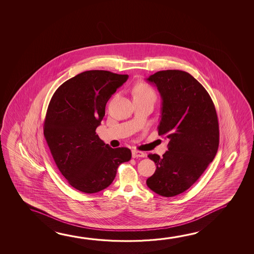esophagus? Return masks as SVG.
Masks as SVG:
<instances>
[{
    "label": "esophagus",
    "mask_w": 254,
    "mask_h": 254,
    "mask_svg": "<svg viewBox=\"0 0 254 254\" xmlns=\"http://www.w3.org/2000/svg\"><path fill=\"white\" fill-rule=\"evenodd\" d=\"M145 156V153H143V152H141V151H139V150H133V151H132V157H133V158H144Z\"/></svg>",
    "instance_id": "obj_1"
}]
</instances>
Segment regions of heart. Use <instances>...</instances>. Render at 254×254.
Listing matches in <instances>:
<instances>
[{
	"mask_svg": "<svg viewBox=\"0 0 254 254\" xmlns=\"http://www.w3.org/2000/svg\"><path fill=\"white\" fill-rule=\"evenodd\" d=\"M133 96H151L155 97L153 89L147 84L141 83L133 89Z\"/></svg>",
	"mask_w": 254,
	"mask_h": 254,
	"instance_id": "heart-1",
	"label": "heart"
}]
</instances>
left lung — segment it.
<instances>
[{
  "instance_id": "left-lung-1",
  "label": "left lung",
  "mask_w": 254,
  "mask_h": 254,
  "mask_svg": "<svg viewBox=\"0 0 254 254\" xmlns=\"http://www.w3.org/2000/svg\"><path fill=\"white\" fill-rule=\"evenodd\" d=\"M147 80L162 98L158 134L169 142L161 158L148 155L157 169L146 183L170 197L191 187L213 160L220 141L218 117L208 92L186 71H158Z\"/></svg>"
}]
</instances>
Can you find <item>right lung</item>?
Masks as SVG:
<instances>
[{"instance_id":"add662e5","label":"right lung","mask_w":254,"mask_h":254,"mask_svg":"<svg viewBox=\"0 0 254 254\" xmlns=\"http://www.w3.org/2000/svg\"><path fill=\"white\" fill-rule=\"evenodd\" d=\"M127 79L109 71H84L64 82L50 100L44 136L59 171L79 191L106 189L121 163L131 159L129 149H113L96 133L107 102Z\"/></svg>"}]
</instances>
